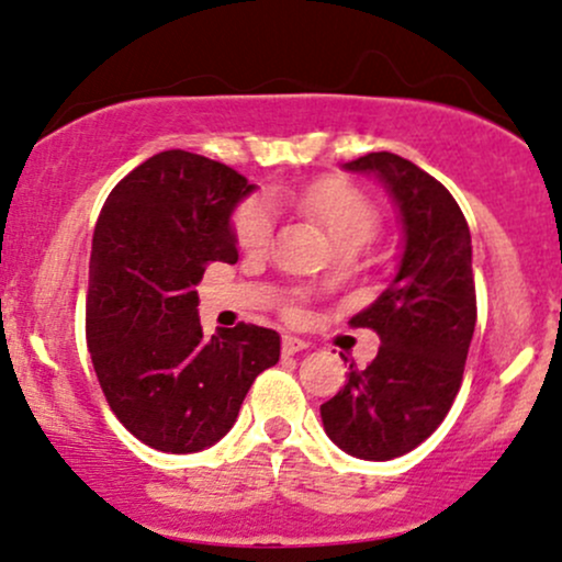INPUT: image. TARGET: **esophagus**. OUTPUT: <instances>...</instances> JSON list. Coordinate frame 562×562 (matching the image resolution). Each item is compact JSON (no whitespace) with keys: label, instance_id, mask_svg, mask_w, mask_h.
I'll return each mask as SVG.
<instances>
[{"label":"esophagus","instance_id":"1","mask_svg":"<svg viewBox=\"0 0 562 562\" xmlns=\"http://www.w3.org/2000/svg\"><path fill=\"white\" fill-rule=\"evenodd\" d=\"M306 347H310V344L301 341V338H295V336L282 338V355H295V351H304Z\"/></svg>","mask_w":562,"mask_h":562}]
</instances>
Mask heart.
I'll return each instance as SVG.
<instances>
[{
    "label": "heart",
    "mask_w": 562,
    "mask_h": 562,
    "mask_svg": "<svg viewBox=\"0 0 562 562\" xmlns=\"http://www.w3.org/2000/svg\"><path fill=\"white\" fill-rule=\"evenodd\" d=\"M299 207L323 226L336 248L360 250L375 232L371 202L341 181H319L299 196ZM274 232V213L269 202L250 200L234 215V237L248 252L267 250Z\"/></svg>",
    "instance_id": "1"
}]
</instances>
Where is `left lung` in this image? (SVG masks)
Returning <instances> with one entry per match:
<instances>
[{"mask_svg": "<svg viewBox=\"0 0 562 562\" xmlns=\"http://www.w3.org/2000/svg\"><path fill=\"white\" fill-rule=\"evenodd\" d=\"M344 170L384 187L403 243L390 285L351 317L379 333V355L366 371L351 368L319 416L344 453L390 461L440 427L461 386L477 319L472 237L451 191L408 159L373 151Z\"/></svg>", "mask_w": 562, "mask_h": 562, "instance_id": "left-lung-1", "label": "left lung"}]
</instances>
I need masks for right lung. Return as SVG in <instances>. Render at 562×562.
Listing matches in <instances>:
<instances>
[{
	"label": "right lung",
	"instance_id": "add662e5",
	"mask_svg": "<svg viewBox=\"0 0 562 562\" xmlns=\"http://www.w3.org/2000/svg\"><path fill=\"white\" fill-rule=\"evenodd\" d=\"M256 183L183 149L159 151L111 189L90 252L88 349L111 411L146 446L196 453L237 422L280 333L239 323L202 336L196 282L237 263L232 213Z\"/></svg>",
	"mask_w": 562,
	"mask_h": 562
}]
</instances>
